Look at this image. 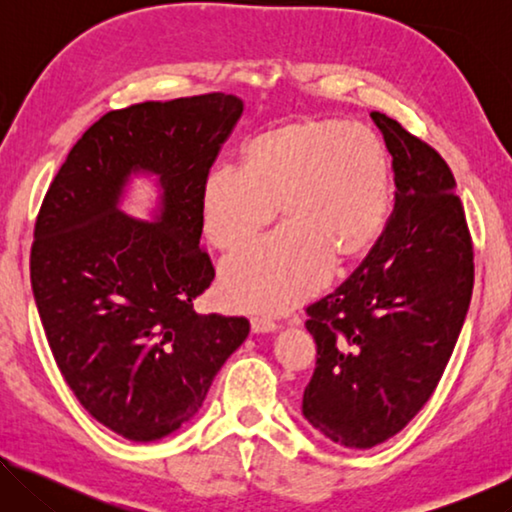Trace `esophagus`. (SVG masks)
Listing matches in <instances>:
<instances>
[{
    "label": "esophagus",
    "instance_id": "esophagus-1",
    "mask_svg": "<svg viewBox=\"0 0 512 512\" xmlns=\"http://www.w3.org/2000/svg\"><path fill=\"white\" fill-rule=\"evenodd\" d=\"M250 327H253L255 334H271L277 329V323H273L271 318H253L250 320Z\"/></svg>",
    "mask_w": 512,
    "mask_h": 512
}]
</instances>
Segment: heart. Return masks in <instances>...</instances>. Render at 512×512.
Instances as JSON below:
<instances>
[{
    "label": "heart",
    "instance_id": "obj_1",
    "mask_svg": "<svg viewBox=\"0 0 512 512\" xmlns=\"http://www.w3.org/2000/svg\"><path fill=\"white\" fill-rule=\"evenodd\" d=\"M391 160L366 126L300 117L255 135L241 173L214 169L201 189L203 230L237 250L273 221L284 228L221 266L230 307L280 314L316 293L332 262L348 266L377 246L391 214Z\"/></svg>",
    "mask_w": 512,
    "mask_h": 512
}]
</instances>
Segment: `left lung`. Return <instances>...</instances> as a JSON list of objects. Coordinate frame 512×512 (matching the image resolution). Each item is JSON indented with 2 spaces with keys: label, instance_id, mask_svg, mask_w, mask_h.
Listing matches in <instances>:
<instances>
[{
  "label": "left lung",
  "instance_id": "8db88e82",
  "mask_svg": "<svg viewBox=\"0 0 512 512\" xmlns=\"http://www.w3.org/2000/svg\"><path fill=\"white\" fill-rule=\"evenodd\" d=\"M393 158L386 230L339 289L307 307L316 370L302 415L336 445L370 449L413 420L443 377L474 287V253L447 162L384 112Z\"/></svg>",
  "mask_w": 512,
  "mask_h": 512
}]
</instances>
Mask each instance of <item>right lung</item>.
<instances>
[{
    "label": "right lung",
    "instance_id": "right-lung-1",
    "mask_svg": "<svg viewBox=\"0 0 512 512\" xmlns=\"http://www.w3.org/2000/svg\"><path fill=\"white\" fill-rule=\"evenodd\" d=\"M244 112L235 94L146 101L83 133L42 201L31 287L49 348L83 409L135 443L178 431L246 341V318L196 314L214 266L201 189ZM161 187L153 222L118 203L131 175Z\"/></svg>",
    "mask_w": 512,
    "mask_h": 512
}]
</instances>
